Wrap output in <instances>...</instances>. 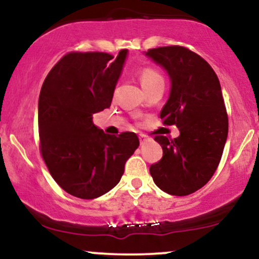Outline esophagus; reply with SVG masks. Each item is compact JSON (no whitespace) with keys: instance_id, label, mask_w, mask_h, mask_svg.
<instances>
[{"instance_id":"34e87169","label":"esophagus","mask_w":259,"mask_h":259,"mask_svg":"<svg viewBox=\"0 0 259 259\" xmlns=\"http://www.w3.org/2000/svg\"><path fill=\"white\" fill-rule=\"evenodd\" d=\"M139 139H140V144H141V145H145L148 141L146 136H144V135H140Z\"/></svg>"}]
</instances>
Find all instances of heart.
Masks as SVG:
<instances>
[{
  "mask_svg": "<svg viewBox=\"0 0 259 259\" xmlns=\"http://www.w3.org/2000/svg\"><path fill=\"white\" fill-rule=\"evenodd\" d=\"M140 80H141L142 88L145 89V91L157 84H164L163 76L151 67L142 68L141 72H140Z\"/></svg>",
  "mask_w": 259,
  "mask_h": 259,
  "instance_id": "obj_1",
  "label": "heart"
}]
</instances>
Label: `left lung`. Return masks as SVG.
<instances>
[{
  "mask_svg": "<svg viewBox=\"0 0 259 259\" xmlns=\"http://www.w3.org/2000/svg\"><path fill=\"white\" fill-rule=\"evenodd\" d=\"M146 56L162 65L171 80L160 119L180 130L175 139L154 136L163 157L150 167L151 177L169 195L194 194L213 177L228 138L221 82L213 68L186 47H157Z\"/></svg>",
  "mask_w": 259,
  "mask_h": 259,
  "instance_id": "left-lung-1",
  "label": "left lung"
}]
</instances>
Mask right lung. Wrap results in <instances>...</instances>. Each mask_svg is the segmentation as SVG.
<instances>
[{
    "mask_svg": "<svg viewBox=\"0 0 259 259\" xmlns=\"http://www.w3.org/2000/svg\"><path fill=\"white\" fill-rule=\"evenodd\" d=\"M127 50L69 52L45 79L38 97L40 152L65 192L82 200L102 196L119 183L139 147L135 133L108 135L92 114L111 106Z\"/></svg>",
    "mask_w": 259,
    "mask_h": 259,
    "instance_id": "obj_1",
    "label": "right lung"
}]
</instances>
